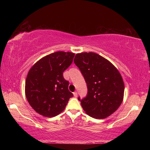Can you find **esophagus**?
<instances>
[{
    "mask_svg": "<svg viewBox=\"0 0 150 150\" xmlns=\"http://www.w3.org/2000/svg\"><path fill=\"white\" fill-rule=\"evenodd\" d=\"M73 95H74L75 97H77V92H74V93H73Z\"/></svg>",
    "mask_w": 150,
    "mask_h": 150,
    "instance_id": "34e87169",
    "label": "esophagus"
}]
</instances>
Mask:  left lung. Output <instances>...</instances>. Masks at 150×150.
Instances as JSON below:
<instances>
[{"instance_id": "left-lung-1", "label": "left lung", "mask_w": 150, "mask_h": 150, "mask_svg": "<svg viewBox=\"0 0 150 150\" xmlns=\"http://www.w3.org/2000/svg\"><path fill=\"white\" fill-rule=\"evenodd\" d=\"M75 64L87 86V95L81 100L83 110L96 119L108 117L120 106L124 98L122 77L113 64L93 52L76 54Z\"/></svg>"}]
</instances>
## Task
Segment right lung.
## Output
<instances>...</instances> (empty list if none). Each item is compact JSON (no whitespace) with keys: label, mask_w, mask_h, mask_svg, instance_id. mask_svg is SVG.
<instances>
[{"label":"right lung","mask_w":150,"mask_h":150,"mask_svg":"<svg viewBox=\"0 0 150 150\" xmlns=\"http://www.w3.org/2000/svg\"><path fill=\"white\" fill-rule=\"evenodd\" d=\"M75 54L57 52L42 57L30 69L25 94L30 105L45 117H54L64 110L73 96L63 73L73 62Z\"/></svg>","instance_id":"add662e5"}]
</instances>
